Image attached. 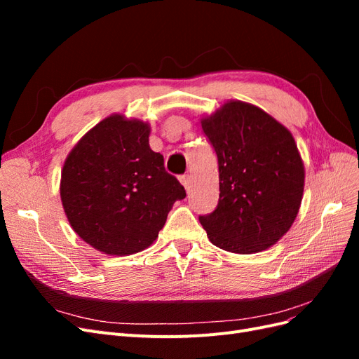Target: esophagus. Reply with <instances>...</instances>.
<instances>
[{
	"instance_id": "1",
	"label": "esophagus",
	"mask_w": 359,
	"mask_h": 359,
	"mask_svg": "<svg viewBox=\"0 0 359 359\" xmlns=\"http://www.w3.org/2000/svg\"><path fill=\"white\" fill-rule=\"evenodd\" d=\"M180 181H181V184L184 186V189H186L187 191H190V189H191V178H190V175L180 177Z\"/></svg>"
}]
</instances>
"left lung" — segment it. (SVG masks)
<instances>
[{
    "label": "left lung",
    "instance_id": "8db88e82",
    "mask_svg": "<svg viewBox=\"0 0 359 359\" xmlns=\"http://www.w3.org/2000/svg\"><path fill=\"white\" fill-rule=\"evenodd\" d=\"M201 124L219 158V205L199 217L210 241L240 255L274 245L302 201L306 172L295 139L260 107L240 100H227Z\"/></svg>",
    "mask_w": 359,
    "mask_h": 359
}]
</instances>
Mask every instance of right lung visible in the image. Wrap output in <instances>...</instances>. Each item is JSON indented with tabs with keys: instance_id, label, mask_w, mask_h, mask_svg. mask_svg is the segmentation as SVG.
<instances>
[{
	"instance_id": "1",
	"label": "right lung",
	"mask_w": 359,
	"mask_h": 359,
	"mask_svg": "<svg viewBox=\"0 0 359 359\" xmlns=\"http://www.w3.org/2000/svg\"><path fill=\"white\" fill-rule=\"evenodd\" d=\"M148 123L114 114L94 126L69 153L60 194L73 231L99 252L128 256L156 241L180 181L149 148Z\"/></svg>"
}]
</instances>
